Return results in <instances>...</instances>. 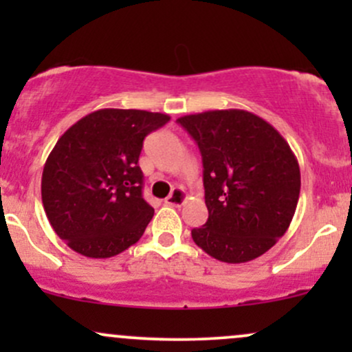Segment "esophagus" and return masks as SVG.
Instances as JSON below:
<instances>
[{
    "instance_id": "1",
    "label": "esophagus",
    "mask_w": 352,
    "mask_h": 352,
    "mask_svg": "<svg viewBox=\"0 0 352 352\" xmlns=\"http://www.w3.org/2000/svg\"><path fill=\"white\" fill-rule=\"evenodd\" d=\"M187 200V193H185L184 188L180 187H175L172 190L170 195L165 199V205H172V207H180L184 201Z\"/></svg>"
}]
</instances>
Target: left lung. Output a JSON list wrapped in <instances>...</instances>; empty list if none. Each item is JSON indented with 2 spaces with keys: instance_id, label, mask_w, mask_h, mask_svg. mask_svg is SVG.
I'll return each mask as SVG.
<instances>
[{
  "instance_id": "8db88e82",
  "label": "left lung",
  "mask_w": 352,
  "mask_h": 352,
  "mask_svg": "<svg viewBox=\"0 0 352 352\" xmlns=\"http://www.w3.org/2000/svg\"><path fill=\"white\" fill-rule=\"evenodd\" d=\"M199 145L208 220L193 228L197 245L223 263L268 252L292 223L301 173L288 142L272 124L241 109L177 119Z\"/></svg>"
}]
</instances>
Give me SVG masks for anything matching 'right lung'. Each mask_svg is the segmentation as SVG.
Returning a JSON list of instances; mask_svg holds the SVG:
<instances>
[{
    "label": "right lung",
    "mask_w": 352,
    "mask_h": 352,
    "mask_svg": "<svg viewBox=\"0 0 352 352\" xmlns=\"http://www.w3.org/2000/svg\"><path fill=\"white\" fill-rule=\"evenodd\" d=\"M170 120L160 112L99 109L56 142L41 179L44 212L60 240L87 258L139 241L153 208L142 197L144 139Z\"/></svg>",
    "instance_id": "add662e5"
}]
</instances>
